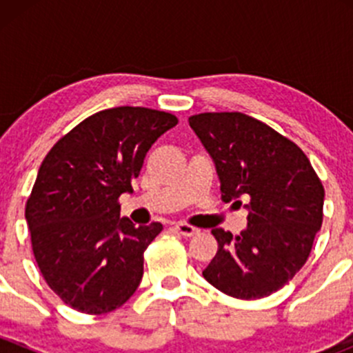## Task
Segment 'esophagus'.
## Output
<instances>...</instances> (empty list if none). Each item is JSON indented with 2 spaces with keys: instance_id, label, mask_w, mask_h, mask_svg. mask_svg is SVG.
Masks as SVG:
<instances>
[{
  "instance_id": "34e87169",
  "label": "esophagus",
  "mask_w": 353,
  "mask_h": 353,
  "mask_svg": "<svg viewBox=\"0 0 353 353\" xmlns=\"http://www.w3.org/2000/svg\"><path fill=\"white\" fill-rule=\"evenodd\" d=\"M174 229H176L177 232H179L181 236H184V237H193V236H196V234L199 232L196 227L190 225V223H184V222L176 223V225H174Z\"/></svg>"
}]
</instances>
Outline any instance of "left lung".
<instances>
[{
	"mask_svg": "<svg viewBox=\"0 0 353 353\" xmlns=\"http://www.w3.org/2000/svg\"><path fill=\"white\" fill-rule=\"evenodd\" d=\"M190 126L215 162L225 203L249 198L248 229H213L219 251L203 270L236 299H263L294 279L321 229L325 188L304 152L243 112H203Z\"/></svg>",
	"mask_w": 353,
	"mask_h": 353,
	"instance_id": "left-lung-1",
	"label": "left lung"
}]
</instances>
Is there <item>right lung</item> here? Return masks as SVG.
<instances>
[{"instance_id":"obj_1","label":"right lung","mask_w":353,"mask_h":353,"mask_svg":"<svg viewBox=\"0 0 353 353\" xmlns=\"http://www.w3.org/2000/svg\"><path fill=\"white\" fill-rule=\"evenodd\" d=\"M177 124L170 112L112 108L66 133L42 160L25 205L32 251L46 283L85 314H105L134 294L143 252L162 223L137 227L119 216L160 134Z\"/></svg>"}]
</instances>
